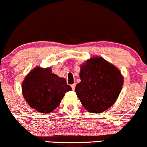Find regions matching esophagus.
I'll return each instance as SVG.
<instances>
[{
  "label": "esophagus",
  "instance_id": "esophagus-1",
  "mask_svg": "<svg viewBox=\"0 0 147 147\" xmlns=\"http://www.w3.org/2000/svg\"><path fill=\"white\" fill-rule=\"evenodd\" d=\"M71 87H72V90H75V84H72V86H71Z\"/></svg>",
  "mask_w": 147,
  "mask_h": 147
}]
</instances>
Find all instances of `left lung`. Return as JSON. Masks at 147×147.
<instances>
[{
  "label": "left lung",
  "mask_w": 147,
  "mask_h": 147,
  "mask_svg": "<svg viewBox=\"0 0 147 147\" xmlns=\"http://www.w3.org/2000/svg\"><path fill=\"white\" fill-rule=\"evenodd\" d=\"M80 83L75 92L85 109L101 113L109 109L118 98L123 77L117 67L105 59L96 57L80 66Z\"/></svg>",
  "instance_id": "8db88e82"
}]
</instances>
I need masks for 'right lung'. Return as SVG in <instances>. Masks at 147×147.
<instances>
[{"mask_svg":"<svg viewBox=\"0 0 147 147\" xmlns=\"http://www.w3.org/2000/svg\"><path fill=\"white\" fill-rule=\"evenodd\" d=\"M22 94L30 107L41 113H50L72 90L64 78L52 73L51 68L35 67L25 77Z\"/></svg>","mask_w":147,"mask_h":147,"instance_id":"right-lung-1","label":"right lung"}]
</instances>
